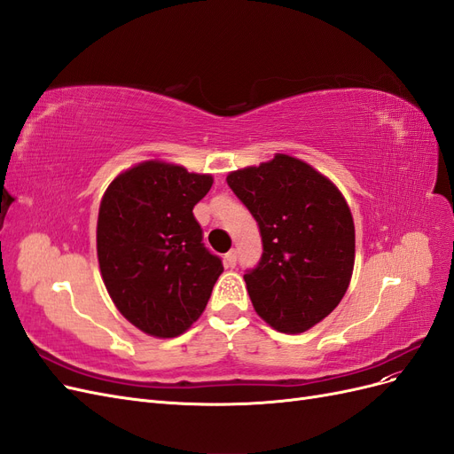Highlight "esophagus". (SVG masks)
<instances>
[{
  "instance_id": "1",
  "label": "esophagus",
  "mask_w": 454,
  "mask_h": 454,
  "mask_svg": "<svg viewBox=\"0 0 454 454\" xmlns=\"http://www.w3.org/2000/svg\"><path fill=\"white\" fill-rule=\"evenodd\" d=\"M223 261H225V267L235 269V267H237V252H235V250L227 252V254L223 255Z\"/></svg>"
}]
</instances>
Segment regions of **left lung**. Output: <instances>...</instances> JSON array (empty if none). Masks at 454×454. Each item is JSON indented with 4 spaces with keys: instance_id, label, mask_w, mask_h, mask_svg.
<instances>
[{
    "instance_id": "1",
    "label": "left lung",
    "mask_w": 454,
    "mask_h": 454,
    "mask_svg": "<svg viewBox=\"0 0 454 454\" xmlns=\"http://www.w3.org/2000/svg\"><path fill=\"white\" fill-rule=\"evenodd\" d=\"M227 184L263 242L257 267L244 274L255 312L282 333L307 332L350 284L356 240L345 197L310 164L282 153L231 172Z\"/></svg>"
}]
</instances>
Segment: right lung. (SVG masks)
<instances>
[{
	"label": "right lung",
	"mask_w": 454,
	"mask_h": 454,
	"mask_svg": "<svg viewBox=\"0 0 454 454\" xmlns=\"http://www.w3.org/2000/svg\"><path fill=\"white\" fill-rule=\"evenodd\" d=\"M212 184L210 174L145 160L119 174L102 197L96 250L106 290L147 335H182L223 272L193 215Z\"/></svg>",
	"instance_id": "1"
}]
</instances>
